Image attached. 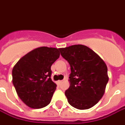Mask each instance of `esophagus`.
Here are the masks:
<instances>
[{"label":"esophagus","instance_id":"esophagus-1","mask_svg":"<svg viewBox=\"0 0 125 125\" xmlns=\"http://www.w3.org/2000/svg\"><path fill=\"white\" fill-rule=\"evenodd\" d=\"M62 82H63L62 80H59V81H58V84H61L62 83Z\"/></svg>","mask_w":125,"mask_h":125}]
</instances>
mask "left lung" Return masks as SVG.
<instances>
[{
    "label": "left lung",
    "mask_w": 125,
    "mask_h": 125,
    "mask_svg": "<svg viewBox=\"0 0 125 125\" xmlns=\"http://www.w3.org/2000/svg\"><path fill=\"white\" fill-rule=\"evenodd\" d=\"M59 50L71 67L70 86L65 91L69 104L78 110L93 107L103 97L109 80L105 62L83 45H73Z\"/></svg>",
    "instance_id": "left-lung-1"
}]
</instances>
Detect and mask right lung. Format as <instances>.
Returning <instances> with one entry per match:
<instances>
[{
	"mask_svg": "<svg viewBox=\"0 0 125 125\" xmlns=\"http://www.w3.org/2000/svg\"><path fill=\"white\" fill-rule=\"evenodd\" d=\"M59 56V49L40 47L26 54L14 66L13 84L28 107L39 109L50 103L57 86L51 79V66Z\"/></svg>",
	"mask_w": 125,
	"mask_h": 125,
	"instance_id": "right-lung-1",
	"label": "right lung"
}]
</instances>
